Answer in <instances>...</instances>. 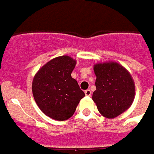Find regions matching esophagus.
<instances>
[{
	"label": "esophagus",
	"instance_id": "esophagus-1",
	"mask_svg": "<svg viewBox=\"0 0 154 154\" xmlns=\"http://www.w3.org/2000/svg\"><path fill=\"white\" fill-rule=\"evenodd\" d=\"M85 94L86 96H91V94H92V92H91L90 89H87V90L85 91Z\"/></svg>",
	"mask_w": 154,
	"mask_h": 154
}]
</instances>
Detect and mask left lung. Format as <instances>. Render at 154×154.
I'll use <instances>...</instances> for the list:
<instances>
[{
	"mask_svg": "<svg viewBox=\"0 0 154 154\" xmlns=\"http://www.w3.org/2000/svg\"><path fill=\"white\" fill-rule=\"evenodd\" d=\"M96 90L93 100L104 117L113 119L129 109L134 102L135 86L132 76L116 61L94 66Z\"/></svg>",
	"mask_w": 154,
	"mask_h": 154,
	"instance_id": "8db88e82",
	"label": "left lung"
}]
</instances>
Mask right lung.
<instances>
[{"instance_id": "right-lung-1", "label": "right lung", "mask_w": 154, "mask_h": 154, "mask_svg": "<svg viewBox=\"0 0 154 154\" xmlns=\"http://www.w3.org/2000/svg\"><path fill=\"white\" fill-rule=\"evenodd\" d=\"M76 60L69 56L51 59L36 73L32 83L34 100L42 112L57 121H66L75 112L85 94L71 77Z\"/></svg>"}]
</instances>
